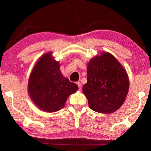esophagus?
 Returning a JSON list of instances; mask_svg holds the SVG:
<instances>
[{
    "mask_svg": "<svg viewBox=\"0 0 151 151\" xmlns=\"http://www.w3.org/2000/svg\"><path fill=\"white\" fill-rule=\"evenodd\" d=\"M77 84H78V87H79V89L81 90V88H82V84L80 83V82H77Z\"/></svg>",
    "mask_w": 151,
    "mask_h": 151,
    "instance_id": "34e87169",
    "label": "esophagus"
}]
</instances>
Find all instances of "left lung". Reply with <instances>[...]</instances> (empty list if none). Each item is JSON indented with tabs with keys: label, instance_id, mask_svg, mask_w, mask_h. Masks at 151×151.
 Masks as SVG:
<instances>
[{
	"label": "left lung",
	"instance_id": "obj_1",
	"mask_svg": "<svg viewBox=\"0 0 151 151\" xmlns=\"http://www.w3.org/2000/svg\"><path fill=\"white\" fill-rule=\"evenodd\" d=\"M129 88L127 71L111 53L102 51L91 59L87 82L82 88L91 109L102 113L115 112L124 102Z\"/></svg>",
	"mask_w": 151,
	"mask_h": 151
}]
</instances>
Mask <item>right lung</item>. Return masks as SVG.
<instances>
[{
    "label": "right lung",
    "instance_id": "right-lung-1",
    "mask_svg": "<svg viewBox=\"0 0 151 151\" xmlns=\"http://www.w3.org/2000/svg\"><path fill=\"white\" fill-rule=\"evenodd\" d=\"M60 67L59 62L48 52L37 61L29 78V97L36 106L45 112L60 110L70 95L78 89L77 84L64 77Z\"/></svg>",
    "mask_w": 151,
    "mask_h": 151
}]
</instances>
